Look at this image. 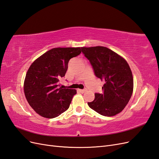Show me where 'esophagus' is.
<instances>
[{"instance_id":"34e87169","label":"esophagus","mask_w":159,"mask_h":159,"mask_svg":"<svg viewBox=\"0 0 159 159\" xmlns=\"http://www.w3.org/2000/svg\"><path fill=\"white\" fill-rule=\"evenodd\" d=\"M79 91H80L81 93H85V92H86V91H87V89H79Z\"/></svg>"}]
</instances>
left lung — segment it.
Listing matches in <instances>:
<instances>
[{"label": "left lung", "instance_id": "8db88e82", "mask_svg": "<svg viewBox=\"0 0 159 159\" xmlns=\"http://www.w3.org/2000/svg\"><path fill=\"white\" fill-rule=\"evenodd\" d=\"M97 78L105 81L102 93H95L89 107L103 116H114L125 107L133 91L131 68L123 57L104 46L82 47Z\"/></svg>", "mask_w": 159, "mask_h": 159}]
</instances>
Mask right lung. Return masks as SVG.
<instances>
[{"label": "right lung", "instance_id": "obj_1", "mask_svg": "<svg viewBox=\"0 0 159 159\" xmlns=\"http://www.w3.org/2000/svg\"><path fill=\"white\" fill-rule=\"evenodd\" d=\"M80 54L81 48H56L30 66L24 91L31 107L42 117L54 118L69 108L76 90L62 88L60 81L65 76L70 60Z\"/></svg>", "mask_w": 159, "mask_h": 159}]
</instances>
